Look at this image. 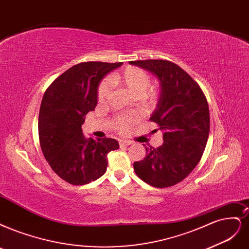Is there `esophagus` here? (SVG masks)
Here are the masks:
<instances>
[{
  "label": "esophagus",
  "instance_id": "34e87169",
  "mask_svg": "<svg viewBox=\"0 0 249 249\" xmlns=\"http://www.w3.org/2000/svg\"><path fill=\"white\" fill-rule=\"evenodd\" d=\"M131 143H132V142H130V141H126V140H120V141H119V144H120V146L129 145V144H131Z\"/></svg>",
  "mask_w": 249,
  "mask_h": 249
}]
</instances>
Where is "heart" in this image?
<instances>
[{"mask_svg": "<svg viewBox=\"0 0 249 249\" xmlns=\"http://www.w3.org/2000/svg\"><path fill=\"white\" fill-rule=\"evenodd\" d=\"M110 82L126 88L131 94L142 99L143 103L150 104L156 97V92L149 89L151 83L150 76L142 69L135 67L127 68L122 72L116 73L115 76L110 78ZM110 82L109 80H105L100 83L97 90V99L100 103L104 101L109 93ZM136 118V116H122L116 118L113 122L114 129L119 132H126L130 124L135 121Z\"/></svg>", "mask_w": 249, "mask_h": 249, "instance_id": "1", "label": "heart"}]
</instances>
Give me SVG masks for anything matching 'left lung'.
Segmentation results:
<instances>
[{"label": "left lung", "mask_w": 249, "mask_h": 249, "mask_svg": "<svg viewBox=\"0 0 249 249\" xmlns=\"http://www.w3.org/2000/svg\"><path fill=\"white\" fill-rule=\"evenodd\" d=\"M157 76L159 101L150 120L163 132L159 148L145 146L146 156L133 163L136 176L155 188L185 179L199 163L209 135V108L203 91L187 71L168 60L130 61Z\"/></svg>", "instance_id": "left-lung-1"}]
</instances>
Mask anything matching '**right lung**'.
Wrapping results in <instances>:
<instances>
[{"instance_id":"obj_1","label":"right lung","mask_w":249,"mask_h":249,"mask_svg":"<svg viewBox=\"0 0 249 249\" xmlns=\"http://www.w3.org/2000/svg\"><path fill=\"white\" fill-rule=\"evenodd\" d=\"M122 62H81L64 71L45 91L39 113V139L52 170L71 185L83 186L103 177L114 139H87L84 116L97 105V88L107 73Z\"/></svg>"}]
</instances>
